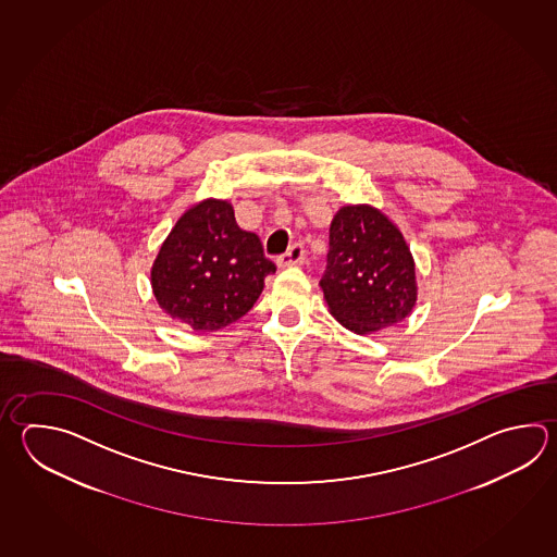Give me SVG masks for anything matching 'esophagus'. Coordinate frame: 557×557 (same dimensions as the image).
Instances as JSON below:
<instances>
[{"instance_id": "34e87169", "label": "esophagus", "mask_w": 557, "mask_h": 557, "mask_svg": "<svg viewBox=\"0 0 557 557\" xmlns=\"http://www.w3.org/2000/svg\"><path fill=\"white\" fill-rule=\"evenodd\" d=\"M304 260H306L304 246H301V244H294L289 250L277 258V265H280V268H292V265H301Z\"/></svg>"}]
</instances>
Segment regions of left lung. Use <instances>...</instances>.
Segmentation results:
<instances>
[{
    "instance_id": "left-lung-1",
    "label": "left lung",
    "mask_w": 557,
    "mask_h": 557,
    "mask_svg": "<svg viewBox=\"0 0 557 557\" xmlns=\"http://www.w3.org/2000/svg\"><path fill=\"white\" fill-rule=\"evenodd\" d=\"M319 285L331 315L357 335L405 321L419 297L407 242L371 205L343 206L331 220L327 270Z\"/></svg>"
}]
</instances>
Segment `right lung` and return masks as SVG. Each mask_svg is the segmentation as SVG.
<instances>
[{
	"label": "right lung",
	"mask_w": 557,
	"mask_h": 557,
	"mask_svg": "<svg viewBox=\"0 0 557 557\" xmlns=\"http://www.w3.org/2000/svg\"><path fill=\"white\" fill-rule=\"evenodd\" d=\"M273 272L260 238L236 224L234 206L205 198L176 220L162 242L150 285L172 321L212 333L244 318Z\"/></svg>",
	"instance_id": "right-lung-1"
}]
</instances>
